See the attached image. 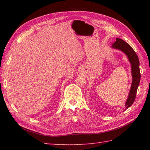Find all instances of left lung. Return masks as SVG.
<instances>
[{"mask_svg": "<svg viewBox=\"0 0 150 150\" xmlns=\"http://www.w3.org/2000/svg\"><path fill=\"white\" fill-rule=\"evenodd\" d=\"M111 47L120 50L128 57L129 62L131 64V71L132 75V82L129 92L128 97L125 103V110L133 104L135 99L137 91L141 80V72L139 69V60L135 51L125 41L116 38L115 42L112 44Z\"/></svg>", "mask_w": 150, "mask_h": 150, "instance_id": "obj_1", "label": "left lung"}]
</instances>
